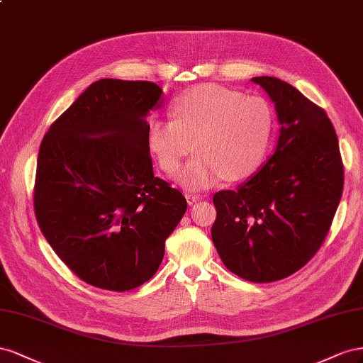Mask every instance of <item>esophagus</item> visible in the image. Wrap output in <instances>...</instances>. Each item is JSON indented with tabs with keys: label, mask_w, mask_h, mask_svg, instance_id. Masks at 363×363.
Segmentation results:
<instances>
[{
	"label": "esophagus",
	"mask_w": 363,
	"mask_h": 363,
	"mask_svg": "<svg viewBox=\"0 0 363 363\" xmlns=\"http://www.w3.org/2000/svg\"><path fill=\"white\" fill-rule=\"evenodd\" d=\"M185 199H187V202H189L190 205H193L194 202L201 201L202 196H201V194H194V193H185Z\"/></svg>",
	"instance_id": "34e87169"
}]
</instances>
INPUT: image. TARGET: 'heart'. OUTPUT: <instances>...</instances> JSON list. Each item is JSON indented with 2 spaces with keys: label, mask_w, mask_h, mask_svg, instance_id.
<instances>
[{
  "label": "heart",
  "mask_w": 363,
  "mask_h": 363,
  "mask_svg": "<svg viewBox=\"0 0 363 363\" xmlns=\"http://www.w3.org/2000/svg\"><path fill=\"white\" fill-rule=\"evenodd\" d=\"M172 120H152L146 147L167 174L196 157L176 176L187 190H205L220 181H242L260 167L272 133V109L255 96L203 84L179 96L169 108Z\"/></svg>",
  "instance_id": "obj_1"
}]
</instances>
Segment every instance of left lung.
<instances>
[{
    "instance_id": "1",
    "label": "left lung",
    "mask_w": 363,
    "mask_h": 363,
    "mask_svg": "<svg viewBox=\"0 0 363 363\" xmlns=\"http://www.w3.org/2000/svg\"><path fill=\"white\" fill-rule=\"evenodd\" d=\"M275 103V152L237 190L217 191L213 243L228 271L252 283L283 279L324 243L342 198L344 164L323 108L277 77H252Z\"/></svg>"
}]
</instances>
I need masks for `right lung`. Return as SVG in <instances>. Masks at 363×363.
Instances as JSON below:
<instances>
[{"mask_svg": "<svg viewBox=\"0 0 363 363\" xmlns=\"http://www.w3.org/2000/svg\"><path fill=\"white\" fill-rule=\"evenodd\" d=\"M153 82L100 79L40 143L35 214L57 257L82 281L113 292L155 275L187 201L153 174L146 117Z\"/></svg>", "mask_w": 363, "mask_h": 363, "instance_id": "1", "label": "right lung"}]
</instances>
